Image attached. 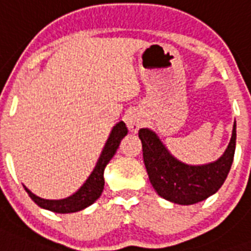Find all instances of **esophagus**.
Wrapping results in <instances>:
<instances>
[{"label":"esophagus","instance_id":"1","mask_svg":"<svg viewBox=\"0 0 251 251\" xmlns=\"http://www.w3.org/2000/svg\"><path fill=\"white\" fill-rule=\"evenodd\" d=\"M127 126L131 131H137L139 127L142 126V120L135 114H131L129 118H127Z\"/></svg>","mask_w":251,"mask_h":251}]
</instances>
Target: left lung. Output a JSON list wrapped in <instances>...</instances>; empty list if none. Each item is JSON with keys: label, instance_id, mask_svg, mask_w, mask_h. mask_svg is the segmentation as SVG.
<instances>
[{"label": "left lung", "instance_id": "8db88e82", "mask_svg": "<svg viewBox=\"0 0 251 251\" xmlns=\"http://www.w3.org/2000/svg\"><path fill=\"white\" fill-rule=\"evenodd\" d=\"M150 182L161 198L177 204L202 202L222 187L233 163L236 150V122L226 152L214 163L187 165L177 160L156 134L150 129L139 130Z\"/></svg>", "mask_w": 251, "mask_h": 251}]
</instances>
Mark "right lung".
Here are the masks:
<instances>
[{
	"mask_svg": "<svg viewBox=\"0 0 251 251\" xmlns=\"http://www.w3.org/2000/svg\"><path fill=\"white\" fill-rule=\"evenodd\" d=\"M126 134H127V127H126L124 121H120L113 126V129L109 134V138H108V141L102 149L101 155L99 157L98 163L95 165L90 177L78 189V191H75L74 194L68 197V198L44 199L31 193L25 186V190L27 191L29 198L32 199L37 206L45 208V210L52 211V212H56V214H72V212L84 210L86 207L91 206L101 195L102 189H104V169L110 161V159L114 156L122 138L125 137Z\"/></svg>",
	"mask_w": 251,
	"mask_h": 251,
	"instance_id": "right-lung-1",
	"label": "right lung"
}]
</instances>
